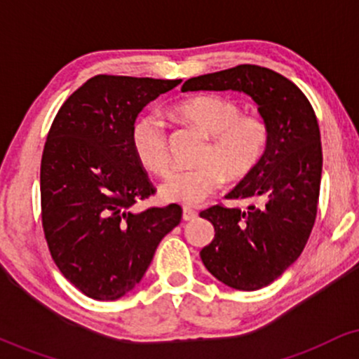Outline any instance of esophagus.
<instances>
[{
  "instance_id": "esophagus-1",
  "label": "esophagus",
  "mask_w": 359,
  "mask_h": 359,
  "mask_svg": "<svg viewBox=\"0 0 359 359\" xmlns=\"http://www.w3.org/2000/svg\"><path fill=\"white\" fill-rule=\"evenodd\" d=\"M197 217V211H194L191 208H184L182 211V219L184 221H194Z\"/></svg>"
}]
</instances>
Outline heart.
<instances>
[{
	"mask_svg": "<svg viewBox=\"0 0 359 359\" xmlns=\"http://www.w3.org/2000/svg\"><path fill=\"white\" fill-rule=\"evenodd\" d=\"M185 123L211 137L201 163L192 170H177L160 185L165 203L197 205L219 191L222 182H240L255 172L266 154L270 128L259 114H243V108L231 97L204 94L189 97L174 108ZM131 150L140 162L155 175L170 170L167 131L155 114H142L130 131Z\"/></svg>",
	"mask_w": 359,
	"mask_h": 359,
	"instance_id": "1",
	"label": "heart"
}]
</instances>
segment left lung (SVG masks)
Instances as JSON below:
<instances>
[{
    "label": "left lung",
    "instance_id": "1",
    "mask_svg": "<svg viewBox=\"0 0 359 359\" xmlns=\"http://www.w3.org/2000/svg\"><path fill=\"white\" fill-rule=\"evenodd\" d=\"M240 90L258 104L270 128L262 163L228 199L258 205H212L201 212L211 221L214 240L201 250L204 266L224 285L258 290L270 285L302 253L317 216L323 147L317 118L306 94L282 74L243 64L192 77L187 90Z\"/></svg>",
    "mask_w": 359,
    "mask_h": 359
}]
</instances>
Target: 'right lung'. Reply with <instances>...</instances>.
Wrapping results in <instances>:
<instances>
[{"label": "right lung", "mask_w": 359, "mask_h": 359, "mask_svg": "<svg viewBox=\"0 0 359 359\" xmlns=\"http://www.w3.org/2000/svg\"><path fill=\"white\" fill-rule=\"evenodd\" d=\"M177 84L94 76L62 104L48 131L40 165L45 240L62 275L90 299L133 290L158 243L182 219L177 204L131 211L155 194L131 150V125Z\"/></svg>", "instance_id": "right-lung-1"}]
</instances>
